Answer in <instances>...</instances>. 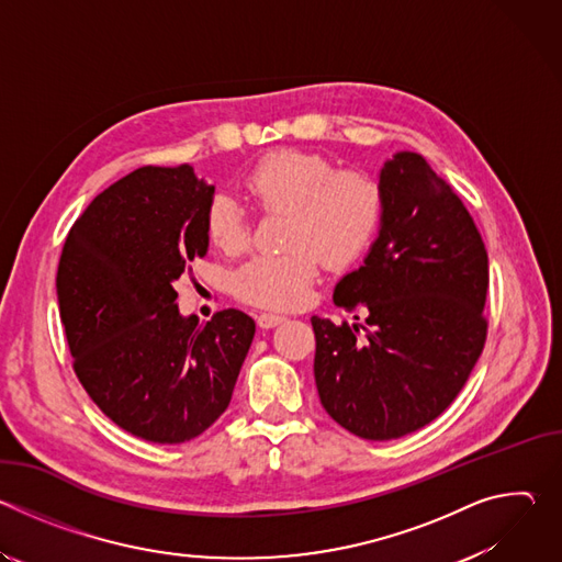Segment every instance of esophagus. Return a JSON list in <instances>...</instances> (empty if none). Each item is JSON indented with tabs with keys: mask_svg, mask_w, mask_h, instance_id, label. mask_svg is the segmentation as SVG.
<instances>
[{
	"mask_svg": "<svg viewBox=\"0 0 562 562\" xmlns=\"http://www.w3.org/2000/svg\"><path fill=\"white\" fill-rule=\"evenodd\" d=\"M284 315H278V313H260L258 315V327L260 329H273V327H278V325H282L284 323Z\"/></svg>",
	"mask_w": 562,
	"mask_h": 562,
	"instance_id": "obj_1",
	"label": "esophagus"
}]
</instances>
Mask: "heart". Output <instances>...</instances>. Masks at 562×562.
<instances>
[{
	"label": "heart",
	"mask_w": 562,
	"mask_h": 562,
	"mask_svg": "<svg viewBox=\"0 0 562 562\" xmlns=\"http://www.w3.org/2000/svg\"><path fill=\"white\" fill-rule=\"evenodd\" d=\"M247 191L265 213H286L280 256H258L233 276V291L249 304L286 311L300 306L317 276L319 260L329 269L351 267L378 235L384 193L375 178L338 169L325 153L278 148L249 171ZM211 243L233 256L251 243V220L235 198L220 193L204 217Z\"/></svg>",
	"instance_id": "obj_1"
}]
</instances>
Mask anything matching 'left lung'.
I'll list each match as a JSON object with an SVG mask.
<instances>
[{
	"mask_svg": "<svg viewBox=\"0 0 562 562\" xmlns=\"http://www.w3.org/2000/svg\"><path fill=\"white\" fill-rule=\"evenodd\" d=\"M380 187L375 243L334 291L338 306L367 311L369 327L311 317L319 403L364 440H393L436 420L487 338L490 260L460 198L412 150L386 159Z\"/></svg>",
	"mask_w": 562,
	"mask_h": 562,
	"instance_id": "left-lung-1",
	"label": "left lung"
}]
</instances>
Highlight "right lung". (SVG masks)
I'll return each mask as SVG.
<instances>
[{
    "label": "right lung",
    "mask_w": 562,
    "mask_h": 562,
    "mask_svg": "<svg viewBox=\"0 0 562 562\" xmlns=\"http://www.w3.org/2000/svg\"><path fill=\"white\" fill-rule=\"evenodd\" d=\"M215 187L189 165L142 167L100 193L68 231L57 302L72 369L124 431L180 445L228 407L254 317L182 315L176 280L209 251Z\"/></svg>",
    "instance_id": "obj_1"
}]
</instances>
